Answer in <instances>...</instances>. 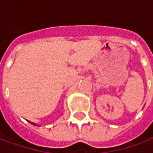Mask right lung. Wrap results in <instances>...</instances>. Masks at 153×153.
Here are the masks:
<instances>
[{
  "instance_id": "obj_1",
  "label": "right lung",
  "mask_w": 153,
  "mask_h": 153,
  "mask_svg": "<svg viewBox=\"0 0 153 153\" xmlns=\"http://www.w3.org/2000/svg\"><path fill=\"white\" fill-rule=\"evenodd\" d=\"M29 122H30V121H29ZM30 123H31V122H30ZM31 124H32V125H34V124H33V123H31Z\"/></svg>"
}]
</instances>
